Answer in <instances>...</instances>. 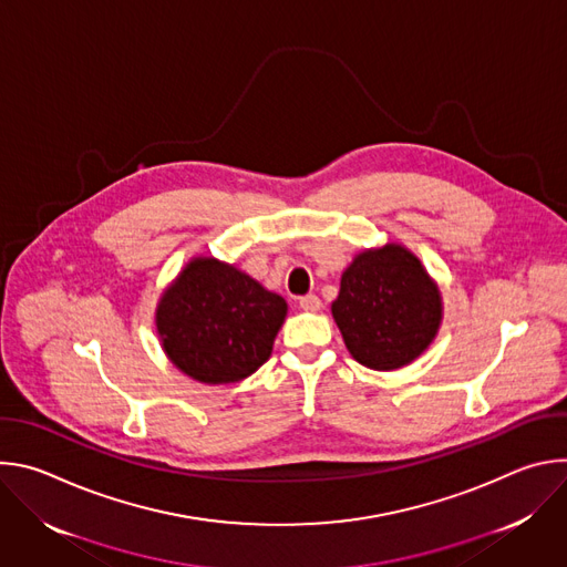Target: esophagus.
<instances>
[{"mask_svg": "<svg viewBox=\"0 0 567 567\" xmlns=\"http://www.w3.org/2000/svg\"><path fill=\"white\" fill-rule=\"evenodd\" d=\"M298 305H300V309H305V311H318L322 302H320V298H318V296L307 293V296H302V298L298 300Z\"/></svg>", "mask_w": 567, "mask_h": 567, "instance_id": "34e87169", "label": "esophagus"}]
</instances>
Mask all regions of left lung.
Masks as SVG:
<instances>
[{
  "label": "left lung",
  "instance_id": "8db88e82",
  "mask_svg": "<svg viewBox=\"0 0 567 567\" xmlns=\"http://www.w3.org/2000/svg\"><path fill=\"white\" fill-rule=\"evenodd\" d=\"M332 316L352 359L388 372L429 350L444 305L422 260L399 241H388L354 256L341 276Z\"/></svg>",
  "mask_w": 567,
  "mask_h": 567
}]
</instances>
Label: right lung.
<instances>
[{
    "mask_svg": "<svg viewBox=\"0 0 567 567\" xmlns=\"http://www.w3.org/2000/svg\"><path fill=\"white\" fill-rule=\"evenodd\" d=\"M287 300L249 274L213 256H197L164 289L156 334L186 377L219 385L251 377L274 350Z\"/></svg>",
    "mask_w": 567,
    "mask_h": 567,
    "instance_id": "add662e5",
    "label": "right lung"
}]
</instances>
